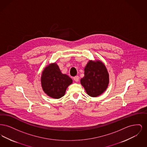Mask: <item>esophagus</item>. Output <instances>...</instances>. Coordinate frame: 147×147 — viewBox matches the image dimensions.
Masks as SVG:
<instances>
[{"mask_svg": "<svg viewBox=\"0 0 147 147\" xmlns=\"http://www.w3.org/2000/svg\"><path fill=\"white\" fill-rule=\"evenodd\" d=\"M73 79H74V80L75 81V82H78V81H79V78L78 76H75V77L73 78Z\"/></svg>", "mask_w": 147, "mask_h": 147, "instance_id": "1", "label": "esophagus"}]
</instances>
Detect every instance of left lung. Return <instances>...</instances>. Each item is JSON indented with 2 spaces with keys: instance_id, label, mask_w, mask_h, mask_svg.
<instances>
[{
  "instance_id": "1",
  "label": "left lung",
  "mask_w": 147,
  "mask_h": 147,
  "mask_svg": "<svg viewBox=\"0 0 147 147\" xmlns=\"http://www.w3.org/2000/svg\"><path fill=\"white\" fill-rule=\"evenodd\" d=\"M80 83L91 97L102 94L109 83V75L105 64L100 61H89L84 68V77L80 79Z\"/></svg>"
}]
</instances>
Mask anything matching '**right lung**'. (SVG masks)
Masks as SVG:
<instances>
[{"instance_id":"1","label":"right lung","mask_w":147,"mask_h":147,"mask_svg":"<svg viewBox=\"0 0 147 147\" xmlns=\"http://www.w3.org/2000/svg\"><path fill=\"white\" fill-rule=\"evenodd\" d=\"M42 89L51 98H59L65 94L72 79L62 74L56 63H51L43 70L41 78Z\"/></svg>"}]
</instances>
